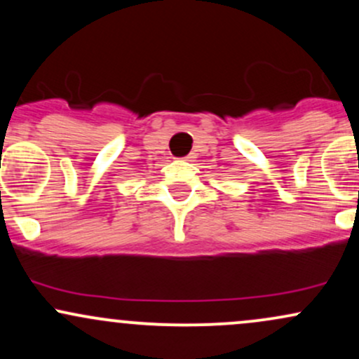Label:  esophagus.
Masks as SVG:
<instances>
[{
    "instance_id": "obj_1",
    "label": "esophagus",
    "mask_w": 359,
    "mask_h": 359,
    "mask_svg": "<svg viewBox=\"0 0 359 359\" xmlns=\"http://www.w3.org/2000/svg\"><path fill=\"white\" fill-rule=\"evenodd\" d=\"M185 160H187V162H192V155H187V156H185Z\"/></svg>"
}]
</instances>
